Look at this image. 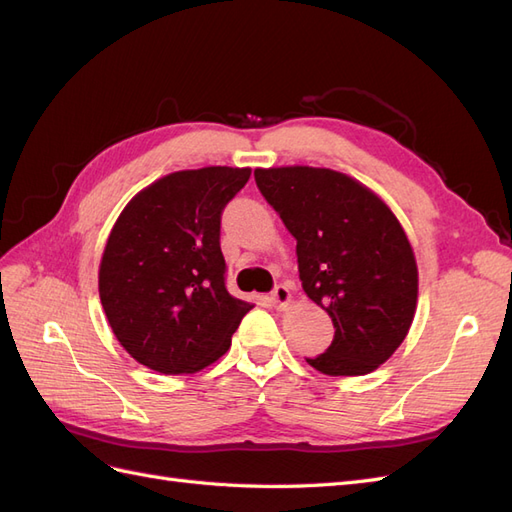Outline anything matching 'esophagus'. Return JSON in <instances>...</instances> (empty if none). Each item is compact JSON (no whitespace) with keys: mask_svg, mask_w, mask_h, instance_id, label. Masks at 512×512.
Listing matches in <instances>:
<instances>
[{"mask_svg":"<svg viewBox=\"0 0 512 512\" xmlns=\"http://www.w3.org/2000/svg\"><path fill=\"white\" fill-rule=\"evenodd\" d=\"M271 301H273V305L277 309H286L290 305V301H292V294H290V290L286 286H275L273 292H271Z\"/></svg>","mask_w":512,"mask_h":512,"instance_id":"obj_1","label":"esophagus"}]
</instances>
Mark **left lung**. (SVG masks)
I'll list each match as a JSON object with an SVG mask.
<instances>
[{"instance_id":"1","label":"left lung","mask_w":512,"mask_h":512,"mask_svg":"<svg viewBox=\"0 0 512 512\" xmlns=\"http://www.w3.org/2000/svg\"><path fill=\"white\" fill-rule=\"evenodd\" d=\"M256 185L297 239L299 277L333 320L327 376H365L389 361L416 314L418 267L397 215L367 185L316 166L256 168Z\"/></svg>"}]
</instances>
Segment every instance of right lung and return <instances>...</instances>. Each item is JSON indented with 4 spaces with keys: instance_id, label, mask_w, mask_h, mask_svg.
I'll use <instances>...</instances> for the list:
<instances>
[{
    "instance_id": "add662e5",
    "label": "right lung",
    "mask_w": 512,
    "mask_h": 512,
    "mask_svg": "<svg viewBox=\"0 0 512 512\" xmlns=\"http://www.w3.org/2000/svg\"><path fill=\"white\" fill-rule=\"evenodd\" d=\"M252 168L177 170L138 192L106 239L100 301L117 342L160 374H196L254 307L226 290L220 215Z\"/></svg>"
}]
</instances>
